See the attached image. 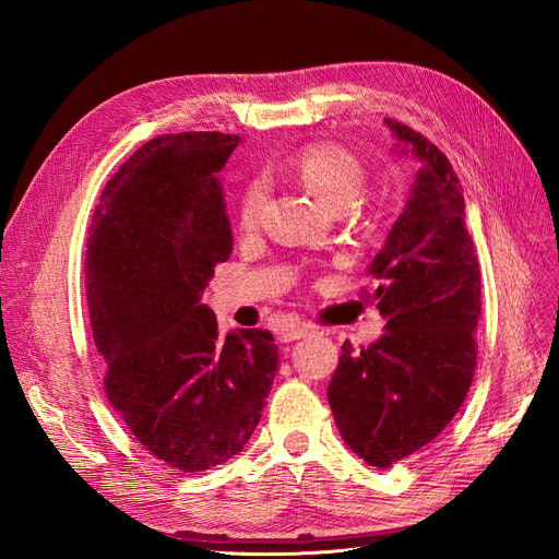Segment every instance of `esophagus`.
<instances>
[{
  "mask_svg": "<svg viewBox=\"0 0 559 559\" xmlns=\"http://www.w3.org/2000/svg\"><path fill=\"white\" fill-rule=\"evenodd\" d=\"M308 333H312V329L306 324H289L286 329H282L280 337L282 343H294V341H300V337H306Z\"/></svg>",
  "mask_w": 559,
  "mask_h": 559,
  "instance_id": "1",
  "label": "esophagus"
}]
</instances>
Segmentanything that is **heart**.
<instances>
[{
  "mask_svg": "<svg viewBox=\"0 0 559 559\" xmlns=\"http://www.w3.org/2000/svg\"><path fill=\"white\" fill-rule=\"evenodd\" d=\"M289 170L298 181L319 195L331 207L343 210L357 198L364 183V165L349 148L335 142H312L298 148L286 160ZM267 205V186L263 179H253L245 186L238 210V224L242 230L259 228Z\"/></svg>",
  "mask_w": 559,
  "mask_h": 559,
  "instance_id": "b5f03b06",
  "label": "heart"
}]
</instances>
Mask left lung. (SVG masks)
Listing matches in <instances>:
<instances>
[{
  "label": "left lung",
  "instance_id": "left-lung-1",
  "mask_svg": "<svg viewBox=\"0 0 559 559\" xmlns=\"http://www.w3.org/2000/svg\"><path fill=\"white\" fill-rule=\"evenodd\" d=\"M425 163L399 222L368 265L384 335L347 341L329 382L343 441L370 466L389 468L429 445L468 394L476 370L480 270L466 230L464 189L425 134L384 118Z\"/></svg>",
  "mask_w": 559,
  "mask_h": 559
}]
</instances>
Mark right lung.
I'll list each match as a JSON object with an SVG mask.
<instances>
[{
  "label": "right lung",
  "mask_w": 559,
  "mask_h": 559,
  "mask_svg": "<svg viewBox=\"0 0 559 559\" xmlns=\"http://www.w3.org/2000/svg\"><path fill=\"white\" fill-rule=\"evenodd\" d=\"M238 134L148 140L118 167L86 240V296L105 394L132 436L173 468L238 454L277 370L273 333L218 335L202 292L233 235L216 173Z\"/></svg>",
  "instance_id": "right-lung-1"
}]
</instances>
